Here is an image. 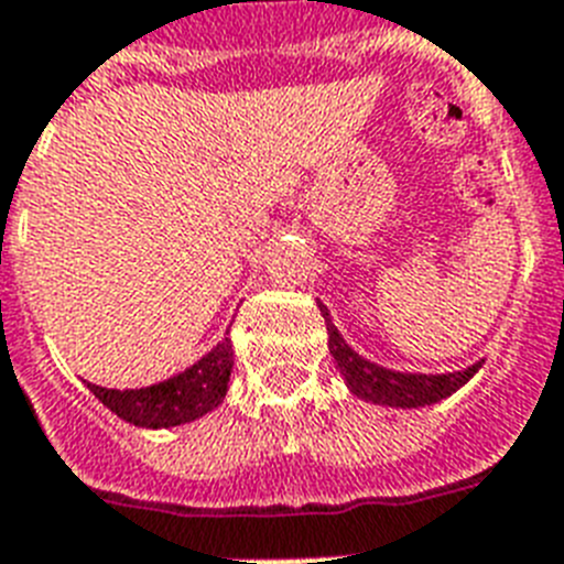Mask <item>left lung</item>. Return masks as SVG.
<instances>
[{"mask_svg": "<svg viewBox=\"0 0 564 564\" xmlns=\"http://www.w3.org/2000/svg\"><path fill=\"white\" fill-rule=\"evenodd\" d=\"M327 324V347L336 368L341 370L350 393H356L359 400L373 402V405H386V409H425L434 402L446 400L457 388H464L469 379L478 373L484 359L469 365L464 370H452V373H409V370H391L382 368L377 361L365 359L356 354L354 347L347 345L345 336L338 333V327L329 318V310L318 304Z\"/></svg>", "mask_w": 564, "mask_h": 564, "instance_id": "1", "label": "left lung"}]
</instances>
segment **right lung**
Listing matches in <instances>:
<instances>
[{
  "instance_id": "obj_1",
  "label": "right lung",
  "mask_w": 564,
  "mask_h": 564,
  "mask_svg": "<svg viewBox=\"0 0 564 564\" xmlns=\"http://www.w3.org/2000/svg\"><path fill=\"white\" fill-rule=\"evenodd\" d=\"M231 368H235V347L226 329V338L217 341V347H210L203 359L164 382L127 388V391L100 388L91 382H86V388L127 423L139 429H173V425L194 423L226 400Z\"/></svg>"
}]
</instances>
